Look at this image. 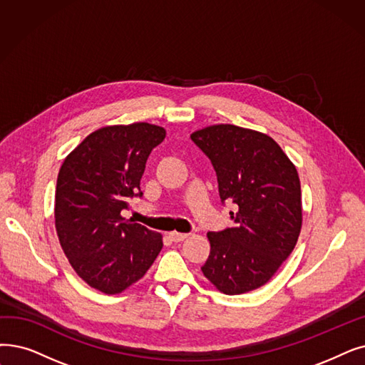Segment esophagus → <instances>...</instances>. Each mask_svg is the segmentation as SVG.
<instances>
[{
	"mask_svg": "<svg viewBox=\"0 0 365 365\" xmlns=\"http://www.w3.org/2000/svg\"><path fill=\"white\" fill-rule=\"evenodd\" d=\"M168 237H170V239H171L173 242L179 243V242H183V240H186V239H187V234H182V232L173 231V232H170V234H168Z\"/></svg>",
	"mask_w": 365,
	"mask_h": 365,
	"instance_id": "34e87169",
	"label": "esophagus"
}]
</instances>
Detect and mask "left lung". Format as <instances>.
I'll return each mask as SVG.
<instances>
[{
  "mask_svg": "<svg viewBox=\"0 0 365 365\" xmlns=\"http://www.w3.org/2000/svg\"><path fill=\"white\" fill-rule=\"evenodd\" d=\"M215 167L222 201H232L235 225L207 232L210 255L201 272L227 295L261 288L294 250L303 225L298 171L264 133L231 123L191 134Z\"/></svg>",
  "mask_w": 365,
  "mask_h": 365,
  "instance_id": "obj_1",
  "label": "left lung"
}]
</instances>
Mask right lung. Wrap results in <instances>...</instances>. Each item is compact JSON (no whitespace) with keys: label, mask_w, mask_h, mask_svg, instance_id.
Wrapping results in <instances>:
<instances>
[{"label":"right lung","mask_w":365,"mask_h":365,"mask_svg":"<svg viewBox=\"0 0 365 365\" xmlns=\"http://www.w3.org/2000/svg\"><path fill=\"white\" fill-rule=\"evenodd\" d=\"M165 130L148 122L108 125L91 133L62 163L55 192V228L76 274L107 295L138 282L163 249V234L122 216L148 156Z\"/></svg>","instance_id":"right-lung-1"}]
</instances>
